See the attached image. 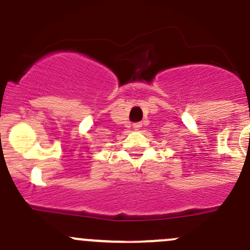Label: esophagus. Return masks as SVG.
I'll use <instances>...</instances> for the list:
<instances>
[{
    "mask_svg": "<svg viewBox=\"0 0 250 250\" xmlns=\"http://www.w3.org/2000/svg\"><path fill=\"white\" fill-rule=\"evenodd\" d=\"M140 127H143V123H141V122L134 123V125H133V128H134V129H135V130L140 129Z\"/></svg>",
    "mask_w": 250,
    "mask_h": 250,
    "instance_id": "1",
    "label": "esophagus"
}]
</instances>
